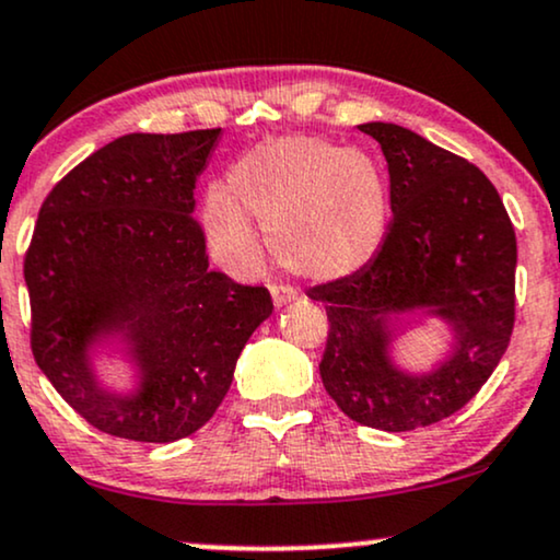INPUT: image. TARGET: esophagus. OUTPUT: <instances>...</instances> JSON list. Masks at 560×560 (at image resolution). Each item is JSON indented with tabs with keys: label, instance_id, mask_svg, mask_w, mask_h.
I'll return each mask as SVG.
<instances>
[{
	"label": "esophagus",
	"instance_id": "1",
	"mask_svg": "<svg viewBox=\"0 0 560 560\" xmlns=\"http://www.w3.org/2000/svg\"><path fill=\"white\" fill-rule=\"evenodd\" d=\"M269 291H272L275 306H285V303L299 299V291H295V288H291V285H272Z\"/></svg>",
	"mask_w": 560,
	"mask_h": 560
}]
</instances>
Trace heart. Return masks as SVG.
I'll list each match as a JSON object with an SVG mask.
<instances>
[{
	"label": "heart",
	"instance_id": "b5f03b06",
	"mask_svg": "<svg viewBox=\"0 0 560 560\" xmlns=\"http://www.w3.org/2000/svg\"><path fill=\"white\" fill-rule=\"evenodd\" d=\"M275 257L308 280H340L376 257L389 223V189L378 165L324 137H288L252 150L231 171V189L205 199L212 254L233 269L257 261L252 218Z\"/></svg>",
	"mask_w": 560,
	"mask_h": 560
}]
</instances>
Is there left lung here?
I'll return each instance as SVG.
<instances>
[{"label": "left lung", "mask_w": 560, "mask_h": 560, "mask_svg": "<svg viewBox=\"0 0 560 560\" xmlns=\"http://www.w3.org/2000/svg\"><path fill=\"white\" fill-rule=\"evenodd\" d=\"M389 165L392 220L369 265L308 288L327 308L319 374L355 423L416 431L462 410L506 353L514 329L516 236L478 165L397 124H361ZM431 307L455 327L450 361L425 377L388 363V316Z\"/></svg>", "instance_id": "1"}]
</instances>
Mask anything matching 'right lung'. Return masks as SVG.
Returning a JSON list of instances; mask_svg holds the SVG:
<instances>
[{"instance_id": "1", "label": "right lung", "mask_w": 560, "mask_h": 560, "mask_svg": "<svg viewBox=\"0 0 560 560\" xmlns=\"http://www.w3.org/2000/svg\"><path fill=\"white\" fill-rule=\"evenodd\" d=\"M220 129L124 135L74 165L40 205L25 252L31 350L90 425L168 444L215 416L248 337L272 314L265 285L210 269L197 178ZM121 331L143 369L135 398L97 389L86 345Z\"/></svg>"}]
</instances>
